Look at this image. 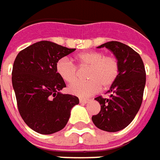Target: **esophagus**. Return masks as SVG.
Here are the masks:
<instances>
[{
    "label": "esophagus",
    "instance_id": "obj_1",
    "mask_svg": "<svg viewBox=\"0 0 160 160\" xmlns=\"http://www.w3.org/2000/svg\"><path fill=\"white\" fill-rule=\"evenodd\" d=\"M89 100L88 99H83V98H80V103H87L88 102Z\"/></svg>",
    "mask_w": 160,
    "mask_h": 160
}]
</instances>
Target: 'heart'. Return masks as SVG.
Instances as JSON below:
<instances>
[{
    "label": "heart",
    "mask_w": 160,
    "mask_h": 160,
    "mask_svg": "<svg viewBox=\"0 0 160 160\" xmlns=\"http://www.w3.org/2000/svg\"><path fill=\"white\" fill-rule=\"evenodd\" d=\"M74 60L76 66L66 58H60L56 64L58 74L68 84L75 82L79 78V70H86V78L88 80L77 82L68 88L72 94L79 97H88L102 89H108L116 82L120 65L114 55H105L102 52H87L78 54Z\"/></svg>",
    "instance_id": "1"
}]
</instances>
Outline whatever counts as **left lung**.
<instances>
[{"mask_svg":"<svg viewBox=\"0 0 160 160\" xmlns=\"http://www.w3.org/2000/svg\"><path fill=\"white\" fill-rule=\"evenodd\" d=\"M102 47L109 49L115 54L119 61L120 72L107 92L109 97L100 95L95 98L101 105V111L92 117V121L100 130L116 132L129 125L139 110L146 72L140 55L130 46L110 41L98 46Z\"/></svg>","mask_w":160,"mask_h":160,"instance_id":"8db88e82","label":"left lung"}]
</instances>
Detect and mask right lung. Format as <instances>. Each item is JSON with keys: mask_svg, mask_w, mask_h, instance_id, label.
<instances>
[{"mask_svg": "<svg viewBox=\"0 0 160 160\" xmlns=\"http://www.w3.org/2000/svg\"><path fill=\"white\" fill-rule=\"evenodd\" d=\"M75 49L40 41L22 50L13 65L12 84L17 108L27 125L49 135L61 130L79 98L59 93L66 83L56 71L57 62Z\"/></svg>", "mask_w": 160, "mask_h": 160, "instance_id": "add662e5", "label": "right lung"}]
</instances>
